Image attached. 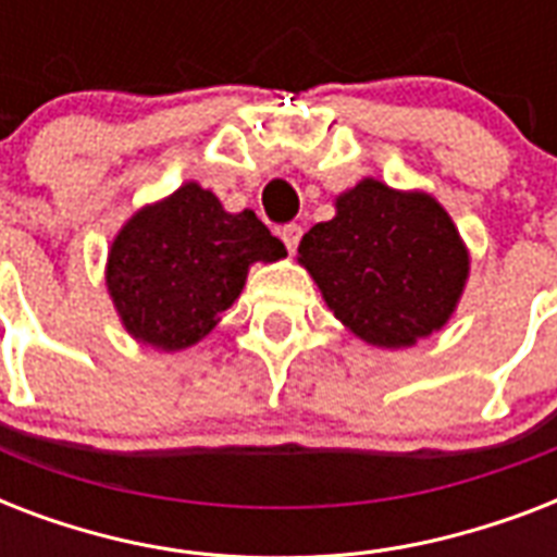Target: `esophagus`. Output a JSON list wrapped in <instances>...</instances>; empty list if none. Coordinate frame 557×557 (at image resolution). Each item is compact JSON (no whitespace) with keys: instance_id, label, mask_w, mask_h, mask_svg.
Here are the masks:
<instances>
[{"instance_id":"obj_1","label":"esophagus","mask_w":557,"mask_h":557,"mask_svg":"<svg viewBox=\"0 0 557 557\" xmlns=\"http://www.w3.org/2000/svg\"><path fill=\"white\" fill-rule=\"evenodd\" d=\"M300 236H304V227L300 225H283L280 227V239H283V245L288 248V253H295L297 251V243H300Z\"/></svg>"}]
</instances>
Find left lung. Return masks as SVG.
<instances>
[{"label":"left lung","mask_w":557,"mask_h":557,"mask_svg":"<svg viewBox=\"0 0 557 557\" xmlns=\"http://www.w3.org/2000/svg\"><path fill=\"white\" fill-rule=\"evenodd\" d=\"M332 314L381 349L440 332L466 292L471 257L431 193L361 178L335 199V216L297 248Z\"/></svg>","instance_id":"left-lung-1"}]
</instances>
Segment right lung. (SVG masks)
Masks as SVG:
<instances>
[{
  "mask_svg": "<svg viewBox=\"0 0 557 557\" xmlns=\"http://www.w3.org/2000/svg\"><path fill=\"white\" fill-rule=\"evenodd\" d=\"M286 245L253 210L227 213L196 182L126 219L107 257V288L138 344L178 352L199 344L234 306L253 262H277Z\"/></svg>",
  "mask_w": 557,
  "mask_h": 557,
  "instance_id": "1",
  "label": "right lung"
}]
</instances>
